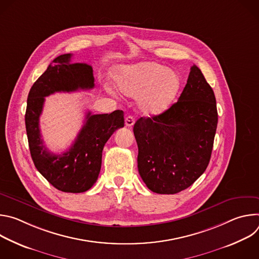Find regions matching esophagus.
Returning <instances> with one entry per match:
<instances>
[{"label":"esophagus","mask_w":259,"mask_h":259,"mask_svg":"<svg viewBox=\"0 0 259 259\" xmlns=\"http://www.w3.org/2000/svg\"><path fill=\"white\" fill-rule=\"evenodd\" d=\"M125 125L128 128H131L134 125V118L132 116H127L125 118Z\"/></svg>","instance_id":"1"}]
</instances>
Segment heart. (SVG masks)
I'll return each mask as SVG.
<instances>
[{
	"instance_id": "1",
	"label": "heart",
	"mask_w": 259,
	"mask_h": 259,
	"mask_svg": "<svg viewBox=\"0 0 259 259\" xmlns=\"http://www.w3.org/2000/svg\"><path fill=\"white\" fill-rule=\"evenodd\" d=\"M116 81L124 95L139 97L138 107L145 116L164 113L176 97L180 87L177 73L156 62L123 66L118 69Z\"/></svg>"
}]
</instances>
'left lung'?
Segmentation results:
<instances>
[{
	"label": "left lung",
	"instance_id": "8db88e82",
	"mask_svg": "<svg viewBox=\"0 0 259 259\" xmlns=\"http://www.w3.org/2000/svg\"><path fill=\"white\" fill-rule=\"evenodd\" d=\"M217 121L214 92L193 65L178 101L134 124L138 172L146 187L166 195L191 187L209 164Z\"/></svg>",
	"mask_w": 259,
	"mask_h": 259
}]
</instances>
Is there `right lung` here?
<instances>
[{
  "instance_id": "obj_1",
  "label": "right lung",
  "mask_w": 259,
  "mask_h": 259,
  "mask_svg": "<svg viewBox=\"0 0 259 259\" xmlns=\"http://www.w3.org/2000/svg\"><path fill=\"white\" fill-rule=\"evenodd\" d=\"M71 54H62L53 60L36 80L27 97L25 128L33 164L38 171L57 190L64 193H83L96 182L103 146L113 133L124 127L123 110L110 114L91 115L75 142L61 154L50 153L40 131V116L45 97L55 92H73L94 87L93 69L86 63H70Z\"/></svg>"
}]
</instances>
